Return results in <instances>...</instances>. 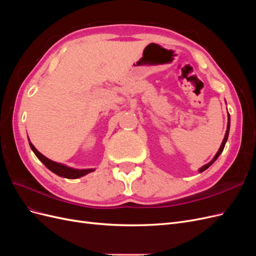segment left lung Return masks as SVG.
<instances>
[{
	"label": "left lung",
	"mask_w": 256,
	"mask_h": 256,
	"mask_svg": "<svg viewBox=\"0 0 256 256\" xmlns=\"http://www.w3.org/2000/svg\"><path fill=\"white\" fill-rule=\"evenodd\" d=\"M230 114H228V128H226V136H224V138H223V141H222V144H221V146H220V148H219V150L216 152V154H214V157L212 158V160L210 161V162H208L207 164H205V166H203L202 168H198V172L200 173H202V172H204L205 170H207L209 166H210L214 162L218 159V157L220 156L221 154V152H223V150H224V146H226V141H228V132H230Z\"/></svg>",
	"instance_id": "8db88e82"
}]
</instances>
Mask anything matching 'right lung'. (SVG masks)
I'll return each mask as SVG.
<instances>
[{
  "instance_id": "add662e5",
  "label": "right lung",
  "mask_w": 256,
  "mask_h": 256,
  "mask_svg": "<svg viewBox=\"0 0 256 256\" xmlns=\"http://www.w3.org/2000/svg\"><path fill=\"white\" fill-rule=\"evenodd\" d=\"M28 143H30V150L34 152V154H36V157L40 159L42 162V164L50 170L51 172H53L54 174H56L60 177H65V178H68V180H76V178H80L84 175H86L90 172L95 171V168H82V170L74 168H70V166H67L65 164H58V162L52 161V160L48 159L47 157H44L42 154L38 152L32 143H30V142H28Z\"/></svg>"
}]
</instances>
